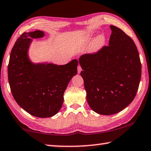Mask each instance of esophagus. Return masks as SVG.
<instances>
[{
    "mask_svg": "<svg viewBox=\"0 0 151 151\" xmlns=\"http://www.w3.org/2000/svg\"><path fill=\"white\" fill-rule=\"evenodd\" d=\"M81 70H82L81 66V65H78V73H80L81 72Z\"/></svg>",
    "mask_w": 151,
    "mask_h": 151,
    "instance_id": "esophagus-1",
    "label": "esophagus"
}]
</instances>
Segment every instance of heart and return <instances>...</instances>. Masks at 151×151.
<instances>
[{
	"instance_id": "b5f03b06",
	"label": "heart",
	"mask_w": 151,
	"mask_h": 151,
	"mask_svg": "<svg viewBox=\"0 0 151 151\" xmlns=\"http://www.w3.org/2000/svg\"><path fill=\"white\" fill-rule=\"evenodd\" d=\"M104 42H105V38H104V36H99V37H97L96 40L93 42L91 47V50L93 51H96L97 50H99V48L104 45Z\"/></svg>"
}]
</instances>
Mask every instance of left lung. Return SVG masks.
<instances>
[{"mask_svg":"<svg viewBox=\"0 0 151 151\" xmlns=\"http://www.w3.org/2000/svg\"><path fill=\"white\" fill-rule=\"evenodd\" d=\"M108 46L79 58L86 100L94 112L116 114L133 101L141 77L137 48L129 35L115 26Z\"/></svg>","mask_w":151,"mask_h":151,"instance_id":"1","label":"left lung"}]
</instances>
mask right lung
Wrapping results in <instances>:
<instances>
[{"label":"right lung","instance_id":"1","mask_svg":"<svg viewBox=\"0 0 151 151\" xmlns=\"http://www.w3.org/2000/svg\"><path fill=\"white\" fill-rule=\"evenodd\" d=\"M40 30L24 32L12 47L8 66L11 91L18 104L32 116L47 118L60 111L63 94L70 79L77 73L78 62L74 59L65 65H35L29 59L31 39L42 37Z\"/></svg>","mask_w":151,"mask_h":151}]
</instances>
